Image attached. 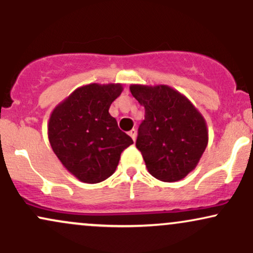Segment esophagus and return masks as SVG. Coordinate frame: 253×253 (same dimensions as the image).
Instances as JSON below:
<instances>
[{"label":"esophagus","mask_w":253,"mask_h":253,"mask_svg":"<svg viewBox=\"0 0 253 253\" xmlns=\"http://www.w3.org/2000/svg\"><path fill=\"white\" fill-rule=\"evenodd\" d=\"M128 134L130 135V138L133 139V141H135V139H136V130L134 128L130 129L129 132H128Z\"/></svg>","instance_id":"34e87169"}]
</instances>
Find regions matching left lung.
<instances>
[{"mask_svg": "<svg viewBox=\"0 0 253 253\" xmlns=\"http://www.w3.org/2000/svg\"><path fill=\"white\" fill-rule=\"evenodd\" d=\"M129 90L145 108L135 145L147 171L159 181H181L195 169L207 147L205 118L169 85L132 84Z\"/></svg>", "mask_w": 253, "mask_h": 253, "instance_id": "1", "label": "left lung"}]
</instances>
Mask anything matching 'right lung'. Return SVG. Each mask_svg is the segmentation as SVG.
Returning a JSON list of instances; mask_svg holds the SVG:
<instances>
[{
	"label": "right lung",
	"mask_w": 253,
	"mask_h": 253,
	"mask_svg": "<svg viewBox=\"0 0 253 253\" xmlns=\"http://www.w3.org/2000/svg\"><path fill=\"white\" fill-rule=\"evenodd\" d=\"M123 90L120 83L86 84L52 110L47 125L51 147L81 182L94 184L112 176L121 152L133 144L109 114L110 104Z\"/></svg>",
	"instance_id": "add662e5"
}]
</instances>
